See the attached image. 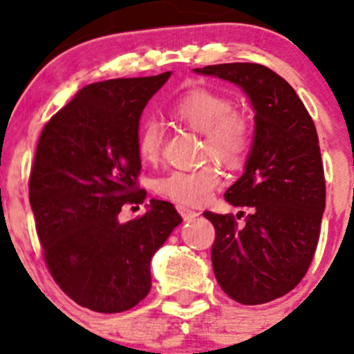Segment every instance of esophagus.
<instances>
[{
    "label": "esophagus",
    "instance_id": "esophagus-1",
    "mask_svg": "<svg viewBox=\"0 0 354 354\" xmlns=\"http://www.w3.org/2000/svg\"><path fill=\"white\" fill-rule=\"evenodd\" d=\"M178 212H180V216L183 217L185 221H192L195 219V217H198L197 210H192L188 209V207H178Z\"/></svg>",
    "mask_w": 354,
    "mask_h": 354
}]
</instances>
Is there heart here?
<instances>
[{
  "mask_svg": "<svg viewBox=\"0 0 354 354\" xmlns=\"http://www.w3.org/2000/svg\"><path fill=\"white\" fill-rule=\"evenodd\" d=\"M174 120L203 133V152L238 166L248 156L253 144V123L243 111L234 109L227 95L210 88H194L171 106ZM162 147V127L147 120L138 130L137 152L147 164L157 162ZM221 181L216 162H205L197 169H174L156 181L154 188L162 198L180 207L202 205Z\"/></svg>",
  "mask_w": 354,
  "mask_h": 354,
  "instance_id": "1",
  "label": "heart"
}]
</instances>
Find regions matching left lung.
Wrapping results in <instances>:
<instances>
[{"instance_id":"8db88e82","label":"left lung","mask_w":354,"mask_h":354,"mask_svg":"<svg viewBox=\"0 0 354 354\" xmlns=\"http://www.w3.org/2000/svg\"><path fill=\"white\" fill-rule=\"evenodd\" d=\"M195 71L240 85L255 108L245 174L224 194L231 205L252 212L243 227L233 214L203 216L216 230L210 257L223 291L241 305L269 303L298 286L319 243L326 176L315 123L295 88L270 68L224 63Z\"/></svg>"}]
</instances>
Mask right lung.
I'll return each instance as SVG.
<instances>
[{
  "instance_id": "right-lung-1",
  "label": "right lung",
  "mask_w": 354,
  "mask_h": 354,
  "mask_svg": "<svg viewBox=\"0 0 354 354\" xmlns=\"http://www.w3.org/2000/svg\"><path fill=\"white\" fill-rule=\"evenodd\" d=\"M169 75L87 85L39 137L28 200L42 257L63 292L94 312H124L149 295L152 255L181 223L164 200H151L137 219H118L121 207L147 195L138 185V121Z\"/></svg>"
}]
</instances>
